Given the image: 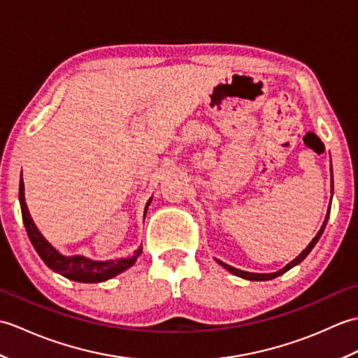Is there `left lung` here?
<instances>
[{"mask_svg": "<svg viewBox=\"0 0 358 358\" xmlns=\"http://www.w3.org/2000/svg\"><path fill=\"white\" fill-rule=\"evenodd\" d=\"M331 210V209H329ZM329 210H328V214H326V218H324V223H323V226H322V229L318 231V234L315 235L314 237V240L309 243L308 245V248L303 250V252L295 258V260H292L291 263H289L287 266H285L283 269H280L278 272H273V273H252V272H245V271H240V269H235V268H232V266H229V264H226V263H223V262H218L220 264L223 266V268H226L227 271L229 272H232V273H235V275H238V277H241V278H246V280H252V281H264V280H272V278H275V277H278V275H281V273H285L286 271H289L291 268H294L295 264H299V263H301L303 260H305V258L308 257V254L310 252V250H313V248L317 245V241L320 240V237H322V234H323V231H324V227H326V223H328V218H329Z\"/></svg>", "mask_w": 358, "mask_h": 358, "instance_id": "1", "label": "left lung"}]
</instances>
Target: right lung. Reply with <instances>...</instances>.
I'll return each instance as SVG.
<instances>
[{
	"instance_id": "obj_1",
	"label": "right lung",
	"mask_w": 358,
	"mask_h": 358,
	"mask_svg": "<svg viewBox=\"0 0 358 358\" xmlns=\"http://www.w3.org/2000/svg\"><path fill=\"white\" fill-rule=\"evenodd\" d=\"M20 204H21L22 222H24L30 243L34 245L38 255L41 257V260L48 264L52 271L62 273V275H64L66 278L73 280V281H81V283H98V281L109 280L112 277L118 275L120 272L131 268L136 258H138L141 254V248H140L129 258H120V260H110V262H94L81 255L64 257L43 237L40 231L36 229V226L34 224L32 218H30V214L24 201V185H22V178L20 181ZM149 204H150V200L146 204V210ZM146 210H144V215H146Z\"/></svg>"
}]
</instances>
